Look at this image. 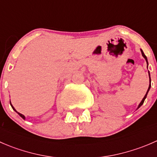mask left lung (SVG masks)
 <instances>
[{"mask_svg":"<svg viewBox=\"0 0 157 157\" xmlns=\"http://www.w3.org/2000/svg\"><path fill=\"white\" fill-rule=\"evenodd\" d=\"M140 51H141V54H142V55H143V57H144V58H145V60H146V61H147V66H148V61H147V58L146 55H144V52H143V51L141 50V49H140ZM148 73H149V76H150V72H149V71H148ZM150 82H151V80H150V85H149V88H148V90H147V93H146V95H145V96H144V97L143 98V99H142V101H141V102H140V103L139 104V105H138V107H137V109H139V108H140V106H141L142 105H143V104H144V100H145V99H146V98H147V93H148L149 90H150V86H151V85H150Z\"/></svg>","mask_w":157,"mask_h":157,"instance_id":"obj_1","label":"left lung"}]
</instances>
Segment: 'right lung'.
Wrapping results in <instances>:
<instances>
[{
	"instance_id": "right-lung-1",
	"label": "right lung",
	"mask_w": 157,
	"mask_h": 157,
	"mask_svg": "<svg viewBox=\"0 0 157 157\" xmlns=\"http://www.w3.org/2000/svg\"><path fill=\"white\" fill-rule=\"evenodd\" d=\"M10 105H11V107H12V108H13V110L14 111H15V112H17V113H18V115H20V117H21V118H23V119H25V118H25V116H24V115H22V114H20V112H17V110H16V109H14V107L13 106V105H12V104H11V102H10Z\"/></svg>"
}]
</instances>
